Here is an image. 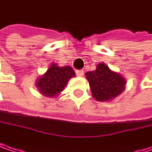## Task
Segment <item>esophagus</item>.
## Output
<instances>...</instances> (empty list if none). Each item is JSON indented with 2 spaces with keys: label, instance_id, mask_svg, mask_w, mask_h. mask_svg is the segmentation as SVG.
Wrapping results in <instances>:
<instances>
[{
  "label": "esophagus",
  "instance_id": "esophagus-1",
  "mask_svg": "<svg viewBox=\"0 0 152 152\" xmlns=\"http://www.w3.org/2000/svg\"><path fill=\"white\" fill-rule=\"evenodd\" d=\"M76 74L79 77H82L84 75V72L82 70H78V71H76Z\"/></svg>",
  "mask_w": 152,
  "mask_h": 152
}]
</instances>
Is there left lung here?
<instances>
[{
    "instance_id": "obj_1",
    "label": "left lung",
    "mask_w": 152,
    "mask_h": 152,
    "mask_svg": "<svg viewBox=\"0 0 152 152\" xmlns=\"http://www.w3.org/2000/svg\"><path fill=\"white\" fill-rule=\"evenodd\" d=\"M85 75L89 82L92 96L96 101H111L125 90L126 80L104 63L98 64L95 71L88 72Z\"/></svg>"
}]
</instances>
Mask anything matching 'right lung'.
<instances>
[{
	"label": "right lung",
	"mask_w": 152,
	"mask_h": 152,
	"mask_svg": "<svg viewBox=\"0 0 152 152\" xmlns=\"http://www.w3.org/2000/svg\"><path fill=\"white\" fill-rule=\"evenodd\" d=\"M72 77H75V72L71 66L60 67L53 63L48 71L36 80L35 86L44 96L56 97Z\"/></svg>",
	"instance_id": "obj_1"
}]
</instances>
